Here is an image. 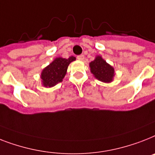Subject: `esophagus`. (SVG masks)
<instances>
[{
    "label": "esophagus",
    "instance_id": "obj_1",
    "mask_svg": "<svg viewBox=\"0 0 155 155\" xmlns=\"http://www.w3.org/2000/svg\"><path fill=\"white\" fill-rule=\"evenodd\" d=\"M77 59L79 60H80V61H83L84 60V55H80V56H77Z\"/></svg>",
    "mask_w": 155,
    "mask_h": 155
}]
</instances>
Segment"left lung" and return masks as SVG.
I'll return each instance as SVG.
<instances>
[{
  "mask_svg": "<svg viewBox=\"0 0 155 155\" xmlns=\"http://www.w3.org/2000/svg\"><path fill=\"white\" fill-rule=\"evenodd\" d=\"M91 73L98 80L104 83H111L115 75L114 68L106 62L101 56H96L95 60L89 64Z\"/></svg>",
  "mask_w": 155,
  "mask_h": 155,
  "instance_id": "obj_1",
  "label": "left lung"
}]
</instances>
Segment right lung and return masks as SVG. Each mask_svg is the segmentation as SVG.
<instances>
[{"mask_svg":"<svg viewBox=\"0 0 155 155\" xmlns=\"http://www.w3.org/2000/svg\"><path fill=\"white\" fill-rule=\"evenodd\" d=\"M74 60H75L74 56H69L68 59L56 57L41 71V79L43 86L45 87H52L62 82L67 73L68 67Z\"/></svg>","mask_w":155,"mask_h":155,"instance_id":"1","label":"right lung"}]
</instances>
